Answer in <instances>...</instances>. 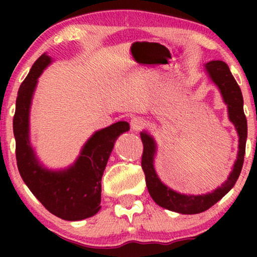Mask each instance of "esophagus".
<instances>
[{
	"label": "esophagus",
	"instance_id": "obj_1",
	"mask_svg": "<svg viewBox=\"0 0 257 257\" xmlns=\"http://www.w3.org/2000/svg\"><path fill=\"white\" fill-rule=\"evenodd\" d=\"M146 125L145 119H143L142 117H135L131 119V128L133 131H140L144 126Z\"/></svg>",
	"mask_w": 257,
	"mask_h": 257
}]
</instances>
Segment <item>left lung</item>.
<instances>
[{
	"label": "left lung",
	"instance_id": "left-lung-1",
	"mask_svg": "<svg viewBox=\"0 0 257 257\" xmlns=\"http://www.w3.org/2000/svg\"><path fill=\"white\" fill-rule=\"evenodd\" d=\"M206 69L209 76L212 77L213 82L219 86L223 100L228 105L229 119L235 125L238 137H240L237 160L235 161L234 168L227 181L214 192L205 195H184L172 191L159 180L154 171L153 157L156 152V145H154L153 139L146 133L140 135L144 145L142 167L145 173L146 186L150 195L152 196L157 205L181 214H198L205 212L213 205H215L233 188L243 166L245 142H247V118L243 112V97H242L241 89L224 62L212 61L207 63Z\"/></svg>",
	"mask_w": 257,
	"mask_h": 257
}]
</instances>
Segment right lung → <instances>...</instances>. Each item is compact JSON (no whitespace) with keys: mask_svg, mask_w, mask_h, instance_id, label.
I'll list each match as a JSON object with an SVG mask.
<instances>
[{"mask_svg":"<svg viewBox=\"0 0 257 257\" xmlns=\"http://www.w3.org/2000/svg\"><path fill=\"white\" fill-rule=\"evenodd\" d=\"M50 63L42 55L21 84L16 98L13 128L16 140V161L23 181L42 205L54 215L78 221L94 215L100 209L101 177L115 139L130 130L126 121H118L94 133L84 146L76 164L63 172H50L38 165L31 150L29 107L37 78Z\"/></svg>","mask_w":257,"mask_h":257,"instance_id":"right-lung-1","label":"right lung"}]
</instances>
